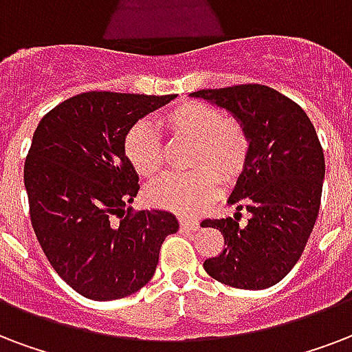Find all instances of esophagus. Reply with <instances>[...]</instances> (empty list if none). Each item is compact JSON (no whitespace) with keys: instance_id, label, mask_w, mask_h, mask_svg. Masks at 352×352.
Instances as JSON below:
<instances>
[{"instance_id":"obj_1","label":"esophagus","mask_w":352,"mask_h":352,"mask_svg":"<svg viewBox=\"0 0 352 352\" xmlns=\"http://www.w3.org/2000/svg\"><path fill=\"white\" fill-rule=\"evenodd\" d=\"M179 223H181V229L188 230V232H194V230L199 229V221H195V219H190V218H184V216H181V218H179Z\"/></svg>"}]
</instances>
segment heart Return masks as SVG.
<instances>
[{"label": "heart", "mask_w": 352, "mask_h": 352, "mask_svg": "<svg viewBox=\"0 0 352 352\" xmlns=\"http://www.w3.org/2000/svg\"><path fill=\"white\" fill-rule=\"evenodd\" d=\"M171 138L194 142L184 175H164L147 188V201L155 206L192 214L210 201L223 182H234L248 164L249 136L245 129L216 107L184 101L160 118ZM125 157L140 177L151 179L162 170L164 146L146 122L136 123L125 136Z\"/></svg>", "instance_id": "heart-1"}]
</instances>
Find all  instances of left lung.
<instances>
[{
    "mask_svg": "<svg viewBox=\"0 0 352 352\" xmlns=\"http://www.w3.org/2000/svg\"><path fill=\"white\" fill-rule=\"evenodd\" d=\"M190 96L230 112L251 142L248 164L227 199L236 205L234 218L206 219L227 248L203 267L232 288L275 286L301 258L318 219L325 157L316 129L299 104L264 85ZM241 208L250 212L245 226L237 218Z\"/></svg>",
    "mask_w": 352,
    "mask_h": 352,
    "instance_id": "8db88e82",
    "label": "left lung"
}]
</instances>
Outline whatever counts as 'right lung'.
Returning <instances> with one entry per match:
<instances>
[{
  "label": "right lung",
  "mask_w": 352,
  "mask_h": 352,
  "mask_svg": "<svg viewBox=\"0 0 352 352\" xmlns=\"http://www.w3.org/2000/svg\"><path fill=\"white\" fill-rule=\"evenodd\" d=\"M177 96L87 92L50 111L25 158L29 212L53 270L87 299L114 301L155 275L160 245L179 230L168 210L120 219L138 194L125 136L138 120Z\"/></svg>",
  "instance_id": "1"
}]
</instances>
